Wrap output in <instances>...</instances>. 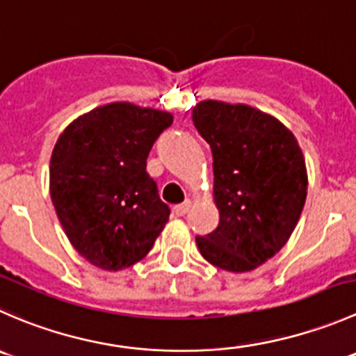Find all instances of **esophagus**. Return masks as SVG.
<instances>
[{
    "mask_svg": "<svg viewBox=\"0 0 356 356\" xmlns=\"http://www.w3.org/2000/svg\"><path fill=\"white\" fill-rule=\"evenodd\" d=\"M190 207H192V200H185L183 204H178V206H175V213H177V216H183V214L188 213Z\"/></svg>",
    "mask_w": 356,
    "mask_h": 356,
    "instance_id": "obj_1",
    "label": "esophagus"
}]
</instances>
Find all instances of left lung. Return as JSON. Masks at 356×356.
Returning <instances> with one entry per match:
<instances>
[{
    "instance_id": "left-lung-1",
    "label": "left lung",
    "mask_w": 356,
    "mask_h": 356,
    "mask_svg": "<svg viewBox=\"0 0 356 356\" xmlns=\"http://www.w3.org/2000/svg\"><path fill=\"white\" fill-rule=\"evenodd\" d=\"M193 126L213 150L220 223L195 237L200 254L227 272H249L277 254L306 200L305 157L280 121L248 105L204 100Z\"/></svg>"
}]
</instances>
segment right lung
<instances>
[{
	"label": "right lung",
	"instance_id": "obj_1",
	"mask_svg": "<svg viewBox=\"0 0 356 356\" xmlns=\"http://www.w3.org/2000/svg\"><path fill=\"white\" fill-rule=\"evenodd\" d=\"M173 115L108 104L60 135L50 161L51 202L63 232L91 265L108 272L145 258L170 220L147 157Z\"/></svg>",
	"mask_w": 356,
	"mask_h": 356
}]
</instances>
